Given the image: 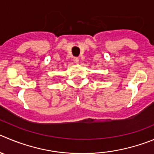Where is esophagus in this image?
Listing matches in <instances>:
<instances>
[{
	"mask_svg": "<svg viewBox=\"0 0 154 154\" xmlns=\"http://www.w3.org/2000/svg\"><path fill=\"white\" fill-rule=\"evenodd\" d=\"M73 60H74V62L76 63V64H78L79 62V58L77 57H74V58H73Z\"/></svg>",
	"mask_w": 154,
	"mask_h": 154,
	"instance_id": "1",
	"label": "esophagus"
}]
</instances>
